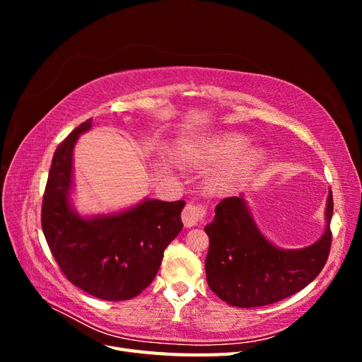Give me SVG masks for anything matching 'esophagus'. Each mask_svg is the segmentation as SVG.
Instances as JSON below:
<instances>
[{
    "mask_svg": "<svg viewBox=\"0 0 362 362\" xmlns=\"http://www.w3.org/2000/svg\"><path fill=\"white\" fill-rule=\"evenodd\" d=\"M205 213H206V210H205L204 205H198V204H193V202L187 204V206H185L184 211H182L184 226L185 228L196 226L202 221Z\"/></svg>",
    "mask_w": 362,
    "mask_h": 362,
    "instance_id": "obj_1",
    "label": "esophagus"
}]
</instances>
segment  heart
Listing matches in <instances>:
<instances>
[{
    "label": "heart",
    "mask_w": 362,
    "mask_h": 362,
    "mask_svg": "<svg viewBox=\"0 0 362 362\" xmlns=\"http://www.w3.org/2000/svg\"><path fill=\"white\" fill-rule=\"evenodd\" d=\"M250 140L242 134L229 133L206 140L189 149L187 158L202 166L224 164L214 175L218 187L231 189L246 182L266 161V151L262 148H249Z\"/></svg>",
    "instance_id": "obj_1"
}]
</instances>
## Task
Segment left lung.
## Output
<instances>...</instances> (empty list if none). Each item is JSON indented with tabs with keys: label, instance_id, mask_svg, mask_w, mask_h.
Returning a JSON list of instances; mask_svg holds the SVG:
<instances>
[{
	"label": "left lung",
	"instance_id": "obj_1",
	"mask_svg": "<svg viewBox=\"0 0 362 362\" xmlns=\"http://www.w3.org/2000/svg\"><path fill=\"white\" fill-rule=\"evenodd\" d=\"M332 211L329 189L320 238L300 249H284L261 233L243 196L221 201L213 222L204 228L210 238L208 287L238 308L270 305L300 291L317 278L329 255Z\"/></svg>",
	"mask_w": 362,
	"mask_h": 362
}]
</instances>
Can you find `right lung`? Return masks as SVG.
Here are the masks:
<instances>
[{
    "label": "right lung",
    "mask_w": 362,
    "mask_h": 362,
    "mask_svg": "<svg viewBox=\"0 0 362 362\" xmlns=\"http://www.w3.org/2000/svg\"><path fill=\"white\" fill-rule=\"evenodd\" d=\"M92 119L54 152L42 202V229L66 278L104 300L136 298L154 281L164 249L181 229L184 201L145 198L113 213L83 216L72 204L74 148Z\"/></svg>",
    "instance_id": "add662e5"
}]
</instances>
